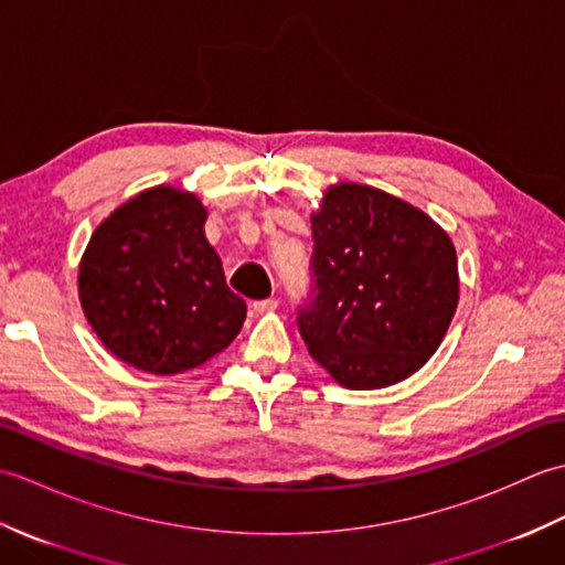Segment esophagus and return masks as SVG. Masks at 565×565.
<instances>
[{
	"label": "esophagus",
	"mask_w": 565,
	"mask_h": 565,
	"mask_svg": "<svg viewBox=\"0 0 565 565\" xmlns=\"http://www.w3.org/2000/svg\"><path fill=\"white\" fill-rule=\"evenodd\" d=\"M276 308H279V301H276V298H264V301H255V303H252V310H255L257 316L274 313Z\"/></svg>",
	"instance_id": "1"
}]
</instances>
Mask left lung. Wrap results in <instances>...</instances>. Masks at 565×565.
I'll list each match as a JSON object with an SVG mask.
<instances>
[{
    "label": "left lung",
    "instance_id": "8db88e82",
    "mask_svg": "<svg viewBox=\"0 0 565 565\" xmlns=\"http://www.w3.org/2000/svg\"><path fill=\"white\" fill-rule=\"evenodd\" d=\"M310 289L298 332L347 388H383L423 366L459 303L456 249L386 191L340 184L313 215Z\"/></svg>",
    "mask_w": 565,
    "mask_h": 565
}]
</instances>
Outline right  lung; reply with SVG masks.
I'll list each match as a JSON object with an SVG mask.
<instances>
[{"label": "right lung", "instance_id": "add662e5", "mask_svg": "<svg viewBox=\"0 0 565 565\" xmlns=\"http://www.w3.org/2000/svg\"><path fill=\"white\" fill-rule=\"evenodd\" d=\"M206 209L172 186L142 191L116 209L79 264L89 326L126 364L182 374L223 352L247 316L227 289L206 233Z\"/></svg>", "mask_w": 565, "mask_h": 565}]
</instances>
